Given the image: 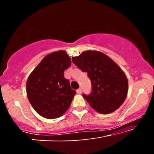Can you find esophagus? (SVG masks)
<instances>
[{
    "instance_id": "1",
    "label": "esophagus",
    "mask_w": 154,
    "mask_h": 154,
    "mask_svg": "<svg viewBox=\"0 0 154 154\" xmlns=\"http://www.w3.org/2000/svg\"><path fill=\"white\" fill-rule=\"evenodd\" d=\"M76 92H77V93L78 94H81L82 93V90H81V88H79V89H78L77 90H76Z\"/></svg>"
}]
</instances>
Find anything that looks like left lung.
<instances>
[{
	"label": "left lung",
	"mask_w": 154,
	"mask_h": 154,
	"mask_svg": "<svg viewBox=\"0 0 154 154\" xmlns=\"http://www.w3.org/2000/svg\"><path fill=\"white\" fill-rule=\"evenodd\" d=\"M71 60L83 72L88 73L91 81V92L83 96L92 108L107 114L121 106L127 96L128 79L110 57L100 52L88 50Z\"/></svg>",
	"instance_id": "left-lung-1"
}]
</instances>
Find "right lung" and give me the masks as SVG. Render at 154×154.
I'll return each mask as SVG.
<instances>
[{
  "label": "right lung",
  "mask_w": 154,
  "mask_h": 154,
  "mask_svg": "<svg viewBox=\"0 0 154 154\" xmlns=\"http://www.w3.org/2000/svg\"><path fill=\"white\" fill-rule=\"evenodd\" d=\"M71 59L64 50L45 57L27 79L26 94L35 111L45 119L64 114L70 106L75 91L64 77Z\"/></svg>",
  "instance_id": "1"
}]
</instances>
